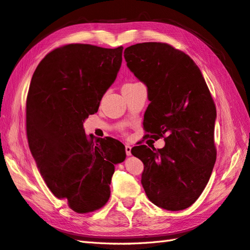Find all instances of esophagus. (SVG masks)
I'll return each instance as SVG.
<instances>
[{
	"mask_svg": "<svg viewBox=\"0 0 250 250\" xmlns=\"http://www.w3.org/2000/svg\"><path fill=\"white\" fill-rule=\"evenodd\" d=\"M125 152H126V154L128 155V156L131 154V146L129 145H126L125 146Z\"/></svg>",
	"mask_w": 250,
	"mask_h": 250,
	"instance_id": "34e87169",
	"label": "esophagus"
}]
</instances>
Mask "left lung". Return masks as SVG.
Returning a JSON list of instances; mask_svg holds the SVG:
<instances>
[{"mask_svg": "<svg viewBox=\"0 0 250 250\" xmlns=\"http://www.w3.org/2000/svg\"><path fill=\"white\" fill-rule=\"evenodd\" d=\"M124 57L147 88L145 129L165 140L163 149H131L145 165L141 185L154 205L186 209L205 189L216 162L217 112L210 91L194 61L166 43L131 45Z\"/></svg>", "mask_w": 250, "mask_h": 250, "instance_id": "1", "label": "left lung"}]
</instances>
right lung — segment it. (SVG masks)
Segmentation results:
<instances>
[{
	"label": "right lung",
	"instance_id": "1",
	"mask_svg": "<svg viewBox=\"0 0 250 250\" xmlns=\"http://www.w3.org/2000/svg\"><path fill=\"white\" fill-rule=\"evenodd\" d=\"M122 53V46L64 45L45 56L30 83L25 114L30 151L48 189L79 213L108 202L114 165L126 157L122 142L86 136L83 127L114 83Z\"/></svg>",
	"mask_w": 250,
	"mask_h": 250
}]
</instances>
